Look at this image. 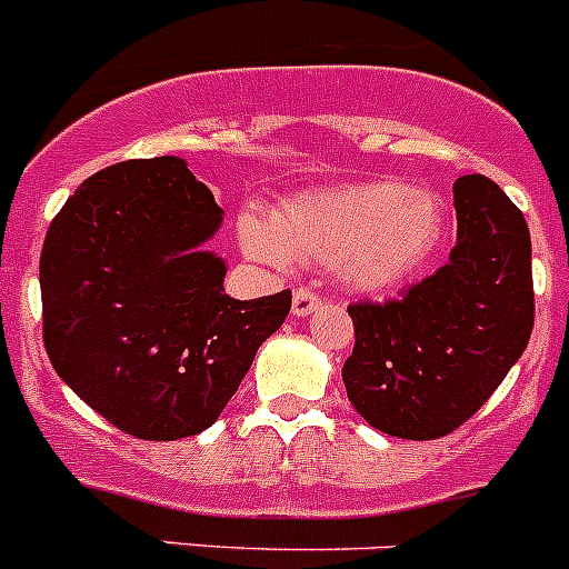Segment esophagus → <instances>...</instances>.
<instances>
[{"mask_svg":"<svg viewBox=\"0 0 569 569\" xmlns=\"http://www.w3.org/2000/svg\"><path fill=\"white\" fill-rule=\"evenodd\" d=\"M318 305H321V299H318V296L312 293V290L299 288V290H296V293H293V316H296V318L310 316L312 310H318Z\"/></svg>","mask_w":569,"mask_h":569,"instance_id":"esophagus-1","label":"esophagus"}]
</instances>
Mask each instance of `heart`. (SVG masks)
<instances>
[{
    "mask_svg": "<svg viewBox=\"0 0 569 569\" xmlns=\"http://www.w3.org/2000/svg\"><path fill=\"white\" fill-rule=\"evenodd\" d=\"M240 246L264 264H335L360 293H386L432 257L443 234V209L427 189L399 181H362L310 189L262 218L237 220Z\"/></svg>",
    "mask_w": 569,
    "mask_h": 569,
    "instance_id": "heart-1",
    "label": "heart"
}]
</instances>
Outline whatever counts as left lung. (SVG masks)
I'll list each match as a JSON object with an SVG mask.
<instances>
[{
  "instance_id": "obj_1",
  "label": "left lung",
  "mask_w": 569,
  "mask_h": 569,
  "mask_svg": "<svg viewBox=\"0 0 569 569\" xmlns=\"http://www.w3.org/2000/svg\"><path fill=\"white\" fill-rule=\"evenodd\" d=\"M458 242L450 262L386 305H351L355 351L343 386L375 430L430 441L483 408L533 329L531 234L486 176L452 187Z\"/></svg>"
}]
</instances>
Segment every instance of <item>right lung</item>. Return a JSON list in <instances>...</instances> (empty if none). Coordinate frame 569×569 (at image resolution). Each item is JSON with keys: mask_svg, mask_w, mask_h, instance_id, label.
Instances as JSON below:
<instances>
[{"mask_svg": "<svg viewBox=\"0 0 569 569\" xmlns=\"http://www.w3.org/2000/svg\"><path fill=\"white\" fill-rule=\"evenodd\" d=\"M223 223L178 156L119 161L63 203L41 251L44 346L63 382L128 436L178 441L218 421L290 290L237 301L203 242Z\"/></svg>", "mask_w": 569, "mask_h": 569, "instance_id": "obj_1", "label": "right lung"}]
</instances>
